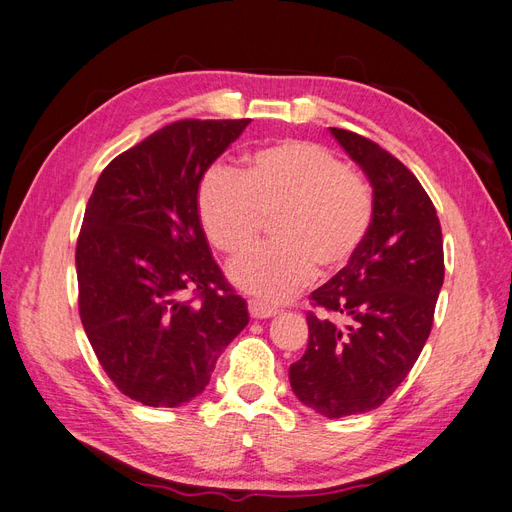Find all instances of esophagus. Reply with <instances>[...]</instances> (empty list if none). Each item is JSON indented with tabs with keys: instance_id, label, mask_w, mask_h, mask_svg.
<instances>
[{
	"instance_id": "34e87169",
	"label": "esophagus",
	"mask_w": 512,
	"mask_h": 512,
	"mask_svg": "<svg viewBox=\"0 0 512 512\" xmlns=\"http://www.w3.org/2000/svg\"><path fill=\"white\" fill-rule=\"evenodd\" d=\"M247 307H250V316H252V318H258V320L271 318V316L277 314L275 307H271V305H267V303H262V301H258V299H252L250 303H247Z\"/></svg>"
}]
</instances>
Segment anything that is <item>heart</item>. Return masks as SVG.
<instances>
[{
  "mask_svg": "<svg viewBox=\"0 0 512 512\" xmlns=\"http://www.w3.org/2000/svg\"><path fill=\"white\" fill-rule=\"evenodd\" d=\"M198 213L213 247L243 254L275 218V243L230 265V280L269 303L286 301L324 273L342 269L374 224L367 185L333 151L309 141L262 147L245 168L215 162L198 188Z\"/></svg>",
  "mask_w": 512,
  "mask_h": 512,
  "instance_id": "1",
  "label": "heart"
}]
</instances>
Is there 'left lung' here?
I'll return each mask as SVG.
<instances>
[{"mask_svg": "<svg viewBox=\"0 0 512 512\" xmlns=\"http://www.w3.org/2000/svg\"><path fill=\"white\" fill-rule=\"evenodd\" d=\"M374 188L361 250L309 294L305 354L290 386L327 418L376 410L404 382L431 333L444 282L442 228L423 185L369 138L329 128Z\"/></svg>", "mask_w": 512, "mask_h": 512, "instance_id": "1", "label": "left lung"}]
</instances>
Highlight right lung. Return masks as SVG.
Masks as SVG:
<instances>
[{
    "label": "right lung",
    "mask_w": 512,
    "mask_h": 512,
    "mask_svg": "<svg viewBox=\"0 0 512 512\" xmlns=\"http://www.w3.org/2000/svg\"><path fill=\"white\" fill-rule=\"evenodd\" d=\"M252 119H181L119 153L76 241L79 314L117 389L151 408L205 391L250 316L198 218L205 170Z\"/></svg>",
    "instance_id": "obj_1"
}]
</instances>
